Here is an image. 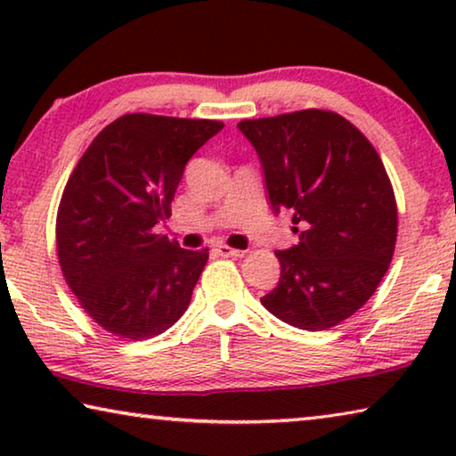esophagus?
Here are the masks:
<instances>
[{
  "mask_svg": "<svg viewBox=\"0 0 456 456\" xmlns=\"http://www.w3.org/2000/svg\"><path fill=\"white\" fill-rule=\"evenodd\" d=\"M217 253H221L223 257H243L247 251L233 249V247H229V245H217Z\"/></svg>",
  "mask_w": 456,
  "mask_h": 456,
  "instance_id": "34e87169",
  "label": "esophagus"
}]
</instances>
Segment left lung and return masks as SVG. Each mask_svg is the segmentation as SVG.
Returning a JSON list of instances; mask_svg holds the SVG:
<instances>
[{
  "instance_id": "8db88e82",
  "label": "left lung",
  "mask_w": 456,
  "mask_h": 456,
  "mask_svg": "<svg viewBox=\"0 0 456 456\" xmlns=\"http://www.w3.org/2000/svg\"><path fill=\"white\" fill-rule=\"evenodd\" d=\"M265 173L269 203L293 213L299 245L261 297L291 326H338L374 296L395 256L398 207L372 142L338 112L307 108L239 122Z\"/></svg>"
}]
</instances>
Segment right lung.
<instances>
[{"label":"right lung","instance_id":"obj_1","mask_svg":"<svg viewBox=\"0 0 456 456\" xmlns=\"http://www.w3.org/2000/svg\"><path fill=\"white\" fill-rule=\"evenodd\" d=\"M221 120L134 112L90 142L61 192L58 264L100 328L126 339L163 334L189 307L209 249H181L157 233L187 160Z\"/></svg>","mask_w":456,"mask_h":456}]
</instances>
